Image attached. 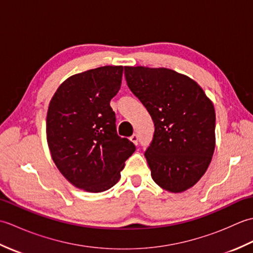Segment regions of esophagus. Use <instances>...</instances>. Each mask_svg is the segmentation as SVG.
Returning <instances> with one entry per match:
<instances>
[{"instance_id":"1","label":"esophagus","mask_w":253,"mask_h":253,"mask_svg":"<svg viewBox=\"0 0 253 253\" xmlns=\"http://www.w3.org/2000/svg\"><path fill=\"white\" fill-rule=\"evenodd\" d=\"M130 141L137 146V144H138V136L136 135V133H133V135L130 137Z\"/></svg>"}]
</instances>
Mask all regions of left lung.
Here are the masks:
<instances>
[{
  "instance_id": "obj_1",
  "label": "left lung",
  "mask_w": 253,
  "mask_h": 253,
  "mask_svg": "<svg viewBox=\"0 0 253 253\" xmlns=\"http://www.w3.org/2000/svg\"><path fill=\"white\" fill-rule=\"evenodd\" d=\"M131 92L154 123L153 140L144 153L152 179L178 193L206 173L215 149V110L195 80L173 69L125 66Z\"/></svg>"
}]
</instances>
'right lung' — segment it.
<instances>
[{
	"mask_svg": "<svg viewBox=\"0 0 253 253\" xmlns=\"http://www.w3.org/2000/svg\"><path fill=\"white\" fill-rule=\"evenodd\" d=\"M123 66H102L68 77L52 96L46 140L61 174L75 187L102 192L121 178L136 147L116 132L110 106L121 88Z\"/></svg>",
	"mask_w": 253,
	"mask_h": 253,
	"instance_id": "1",
	"label": "right lung"
}]
</instances>
